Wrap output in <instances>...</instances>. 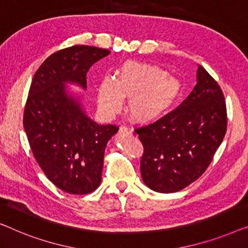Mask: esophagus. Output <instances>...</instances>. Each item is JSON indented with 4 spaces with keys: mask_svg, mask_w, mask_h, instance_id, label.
Returning <instances> with one entry per match:
<instances>
[{
    "mask_svg": "<svg viewBox=\"0 0 248 248\" xmlns=\"http://www.w3.org/2000/svg\"><path fill=\"white\" fill-rule=\"evenodd\" d=\"M132 134V130L131 129H129L128 127H125V125H121L119 128V135H131Z\"/></svg>",
    "mask_w": 248,
    "mask_h": 248,
    "instance_id": "34e87169",
    "label": "esophagus"
}]
</instances>
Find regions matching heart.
Returning a JSON list of instances; mask_svg holds the SVG:
<instances>
[{
  "instance_id": "b5f03b06",
  "label": "heart",
  "mask_w": 248,
  "mask_h": 248,
  "mask_svg": "<svg viewBox=\"0 0 248 248\" xmlns=\"http://www.w3.org/2000/svg\"><path fill=\"white\" fill-rule=\"evenodd\" d=\"M181 93V84L165 69L155 65L127 62L116 78H104L97 90V102L106 113L120 110L123 99H129L132 119L149 123L167 112Z\"/></svg>"
}]
</instances>
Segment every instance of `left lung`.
<instances>
[{
  "instance_id": "1",
  "label": "left lung",
  "mask_w": 248,
  "mask_h": 248,
  "mask_svg": "<svg viewBox=\"0 0 248 248\" xmlns=\"http://www.w3.org/2000/svg\"><path fill=\"white\" fill-rule=\"evenodd\" d=\"M227 130L224 93L198 65L197 85L176 109L136 128L144 154L141 177L149 189L172 193L198 180L211 163Z\"/></svg>"
}]
</instances>
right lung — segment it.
Returning <instances> with one entry per match:
<instances>
[{"instance_id": "1", "label": "right lung", "mask_w": 248, "mask_h": 248, "mask_svg": "<svg viewBox=\"0 0 248 248\" xmlns=\"http://www.w3.org/2000/svg\"><path fill=\"white\" fill-rule=\"evenodd\" d=\"M110 54L102 48L76 45L50 55L34 74L23 114V127L41 170L58 189L88 194L101 183L104 149L118 131L86 116L66 83L86 89V73Z\"/></svg>"}]
</instances>
